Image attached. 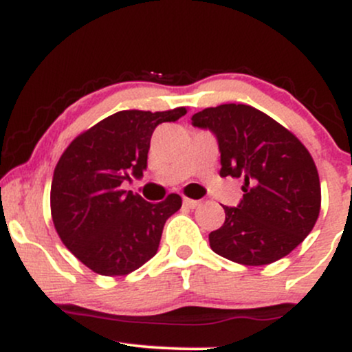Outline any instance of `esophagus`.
<instances>
[{"mask_svg":"<svg viewBox=\"0 0 352 352\" xmlns=\"http://www.w3.org/2000/svg\"><path fill=\"white\" fill-rule=\"evenodd\" d=\"M184 205L187 208H197L200 205V201L199 200H192V199H184Z\"/></svg>","mask_w":352,"mask_h":352,"instance_id":"obj_1","label":"esophagus"}]
</instances>
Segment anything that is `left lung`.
<instances>
[{
    "label": "left lung",
    "mask_w": 352,
    "mask_h": 352,
    "mask_svg": "<svg viewBox=\"0 0 352 352\" xmlns=\"http://www.w3.org/2000/svg\"><path fill=\"white\" fill-rule=\"evenodd\" d=\"M220 148V175L243 179V199L223 207L225 223L210 248L246 266L292 253L309 235L321 208V185L308 148L272 117L245 104H223L192 116Z\"/></svg>",
    "instance_id": "left-lung-1"
}]
</instances>
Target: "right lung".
<instances>
[{"label":"right lung","mask_w":352,"mask_h":352,"mask_svg":"<svg viewBox=\"0 0 352 352\" xmlns=\"http://www.w3.org/2000/svg\"><path fill=\"white\" fill-rule=\"evenodd\" d=\"M185 114V107L116 112L60 155L51 185L52 221L67 250L94 273L124 276L159 250L165 221L182 207L180 195L151 204L122 184L144 177L157 125Z\"/></svg>","instance_id":"obj_1"}]
</instances>
